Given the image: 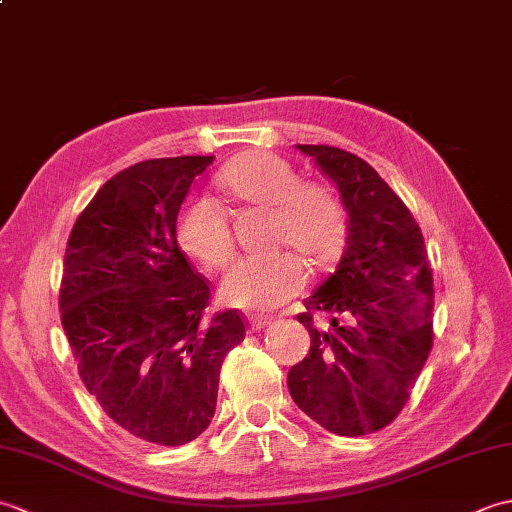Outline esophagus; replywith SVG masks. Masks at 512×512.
I'll return each mask as SVG.
<instances>
[{"label": "esophagus", "mask_w": 512, "mask_h": 512, "mask_svg": "<svg viewBox=\"0 0 512 512\" xmlns=\"http://www.w3.org/2000/svg\"><path fill=\"white\" fill-rule=\"evenodd\" d=\"M248 321H250V328H253V330H264V328H268L270 323H273V319L264 317V314H250Z\"/></svg>", "instance_id": "esophagus-1"}]
</instances>
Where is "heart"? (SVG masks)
<instances>
[{
	"label": "heart",
	"mask_w": 512,
	"mask_h": 512,
	"mask_svg": "<svg viewBox=\"0 0 512 512\" xmlns=\"http://www.w3.org/2000/svg\"><path fill=\"white\" fill-rule=\"evenodd\" d=\"M220 187L237 202L273 211V246H292L314 266H328L347 242L350 217L343 200L321 182H299L297 169L270 151H248L220 173ZM178 246L209 270L233 257L228 217L211 198L193 195L176 215ZM308 266L290 250L237 262L220 295L242 310H273L306 288Z\"/></svg>",
	"instance_id": "obj_1"
}]
</instances>
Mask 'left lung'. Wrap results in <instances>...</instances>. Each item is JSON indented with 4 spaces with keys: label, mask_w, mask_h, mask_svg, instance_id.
<instances>
[{
    "label": "left lung",
    "mask_w": 512,
    "mask_h": 512,
    "mask_svg": "<svg viewBox=\"0 0 512 512\" xmlns=\"http://www.w3.org/2000/svg\"><path fill=\"white\" fill-rule=\"evenodd\" d=\"M339 189L350 217L334 273L303 301L310 352L288 372L301 411L336 436L380 431L405 407L433 345V277L420 226L350 151L297 145ZM331 314L317 331L311 314Z\"/></svg>",
    "instance_id": "left-lung-1"
}]
</instances>
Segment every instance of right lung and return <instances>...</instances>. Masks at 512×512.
<instances>
[{"instance_id": "add662e5", "label": "right lung", "mask_w": 512, "mask_h": 512, "mask_svg": "<svg viewBox=\"0 0 512 512\" xmlns=\"http://www.w3.org/2000/svg\"><path fill=\"white\" fill-rule=\"evenodd\" d=\"M213 156L138 162L74 222L61 323L79 376L118 427L180 447L209 427L224 356L244 341L237 310L206 319L209 281L176 242V215Z\"/></svg>"}]
</instances>
